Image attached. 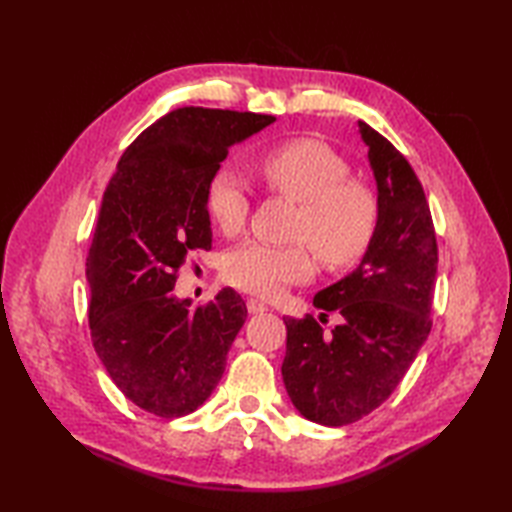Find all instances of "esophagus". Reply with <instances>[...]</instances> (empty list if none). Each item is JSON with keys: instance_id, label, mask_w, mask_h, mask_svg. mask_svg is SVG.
<instances>
[{"instance_id": "esophagus-1", "label": "esophagus", "mask_w": 512, "mask_h": 512, "mask_svg": "<svg viewBox=\"0 0 512 512\" xmlns=\"http://www.w3.org/2000/svg\"><path fill=\"white\" fill-rule=\"evenodd\" d=\"M246 306H248V312H250V314H264V312L268 310V306H266V303H264V301H259V299H253V297H250V299H248V303H246Z\"/></svg>"}]
</instances>
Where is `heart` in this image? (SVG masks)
<instances>
[{"label": "heart", "instance_id": "heart-1", "mask_svg": "<svg viewBox=\"0 0 512 512\" xmlns=\"http://www.w3.org/2000/svg\"><path fill=\"white\" fill-rule=\"evenodd\" d=\"M266 189L299 204L292 237L308 242L328 268L358 262L372 244L380 206L365 182L350 178V162L317 138H295L259 158ZM206 211L226 235L244 228L250 200L244 182L231 169L215 171L206 184ZM224 275L235 288L275 297L288 284L312 275V257L303 244L270 246L246 242L226 257Z\"/></svg>", "mask_w": 512, "mask_h": 512}]
</instances>
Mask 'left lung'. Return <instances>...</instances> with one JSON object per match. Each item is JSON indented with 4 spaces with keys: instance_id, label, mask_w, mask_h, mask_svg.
I'll return each mask as SVG.
<instances>
[{
    "instance_id": "left-lung-1",
    "label": "left lung",
    "mask_w": 512,
    "mask_h": 512,
    "mask_svg": "<svg viewBox=\"0 0 512 512\" xmlns=\"http://www.w3.org/2000/svg\"><path fill=\"white\" fill-rule=\"evenodd\" d=\"M378 189V228L361 264L314 295V308L339 311L325 333L312 314L284 319L281 376L303 418L325 427L361 420L391 396L431 332L438 244L429 202L407 158L358 121Z\"/></svg>"
}]
</instances>
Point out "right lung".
<instances>
[{"instance_id": "add662e5", "label": "right lung", "mask_w": 512, "mask_h": 512, "mask_svg": "<svg viewBox=\"0 0 512 512\" xmlns=\"http://www.w3.org/2000/svg\"><path fill=\"white\" fill-rule=\"evenodd\" d=\"M275 116L180 107L125 149L103 193L85 264L94 350L123 394L180 418L213 394L246 303L222 288L191 308L173 286L193 250L211 248L206 184L228 149Z\"/></svg>"}]
</instances>
